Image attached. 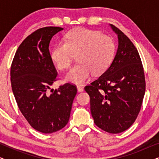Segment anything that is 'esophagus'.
Segmentation results:
<instances>
[{
  "instance_id": "obj_1",
  "label": "esophagus",
  "mask_w": 159,
  "mask_h": 159,
  "mask_svg": "<svg viewBox=\"0 0 159 159\" xmlns=\"http://www.w3.org/2000/svg\"><path fill=\"white\" fill-rule=\"evenodd\" d=\"M77 90H78V92H82V91L84 90V88H82V87L80 86V85H77Z\"/></svg>"
}]
</instances>
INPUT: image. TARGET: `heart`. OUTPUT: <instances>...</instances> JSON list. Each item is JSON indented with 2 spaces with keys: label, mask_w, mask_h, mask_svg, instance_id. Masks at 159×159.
I'll return each instance as SVG.
<instances>
[{
  "label": "heart",
  "mask_w": 159,
  "mask_h": 159,
  "mask_svg": "<svg viewBox=\"0 0 159 159\" xmlns=\"http://www.w3.org/2000/svg\"><path fill=\"white\" fill-rule=\"evenodd\" d=\"M116 44L114 39L99 31L77 28L66 34L64 42H59L51 52V58L58 69H69L75 56L77 64L66 75L67 81L82 84L93 73L101 75L114 59Z\"/></svg>",
  "instance_id": "heart-1"
}]
</instances>
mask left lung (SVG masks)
<instances>
[{"mask_svg":"<svg viewBox=\"0 0 159 159\" xmlns=\"http://www.w3.org/2000/svg\"><path fill=\"white\" fill-rule=\"evenodd\" d=\"M118 35L116 56L109 67L84 90L97 127L108 133L125 131L136 120L145 92L144 69L132 41L114 25Z\"/></svg>","mask_w":159,"mask_h":159,"instance_id":"1","label":"left lung"}]
</instances>
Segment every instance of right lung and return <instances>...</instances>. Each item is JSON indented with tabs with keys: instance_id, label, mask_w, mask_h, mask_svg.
<instances>
[{
	"instance_id": "add662e5",
	"label": "right lung",
	"mask_w": 159,
	"mask_h": 159,
	"mask_svg": "<svg viewBox=\"0 0 159 159\" xmlns=\"http://www.w3.org/2000/svg\"><path fill=\"white\" fill-rule=\"evenodd\" d=\"M62 27H45L26 38L11 66V83L18 107L30 126L43 133H53L68 123L75 84L65 83L48 93L58 72L49 52L52 37Z\"/></svg>"
}]
</instances>
